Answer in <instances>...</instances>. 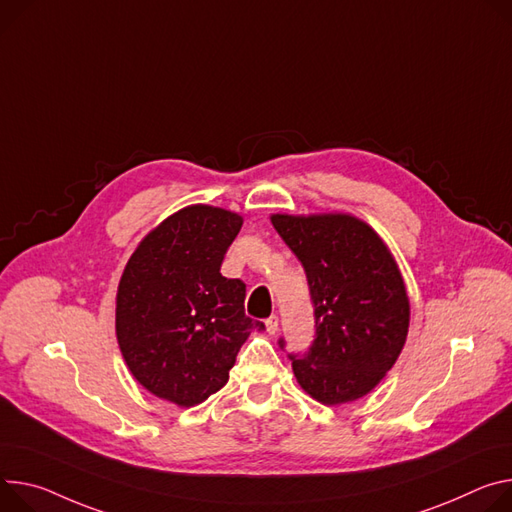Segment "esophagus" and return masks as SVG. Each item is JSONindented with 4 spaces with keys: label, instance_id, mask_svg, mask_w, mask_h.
I'll return each mask as SVG.
<instances>
[{
    "label": "esophagus",
    "instance_id": "obj_1",
    "mask_svg": "<svg viewBox=\"0 0 512 512\" xmlns=\"http://www.w3.org/2000/svg\"><path fill=\"white\" fill-rule=\"evenodd\" d=\"M265 327H267V333H269V335H275V333H277V327H280V318H277L275 314H271V316L265 320Z\"/></svg>",
    "mask_w": 512,
    "mask_h": 512
}]
</instances>
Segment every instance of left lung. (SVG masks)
I'll return each instance as SVG.
<instances>
[{
    "label": "left lung",
    "mask_w": 512,
    "mask_h": 512,
    "mask_svg": "<svg viewBox=\"0 0 512 512\" xmlns=\"http://www.w3.org/2000/svg\"><path fill=\"white\" fill-rule=\"evenodd\" d=\"M271 224L302 263L314 304V341L308 353H290L298 384L327 406L369 394L396 363L410 322L390 249L351 214H271Z\"/></svg>",
    "instance_id": "1"
}]
</instances>
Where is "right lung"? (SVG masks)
<instances>
[{"label": "right lung", "instance_id": "1", "mask_svg": "<svg viewBox=\"0 0 512 512\" xmlns=\"http://www.w3.org/2000/svg\"><path fill=\"white\" fill-rule=\"evenodd\" d=\"M243 226L206 204L169 218L130 255L116 294V337L134 380L190 408L228 382L241 345L265 324L245 314V284L220 273Z\"/></svg>", "mask_w": 512, "mask_h": 512}]
</instances>
